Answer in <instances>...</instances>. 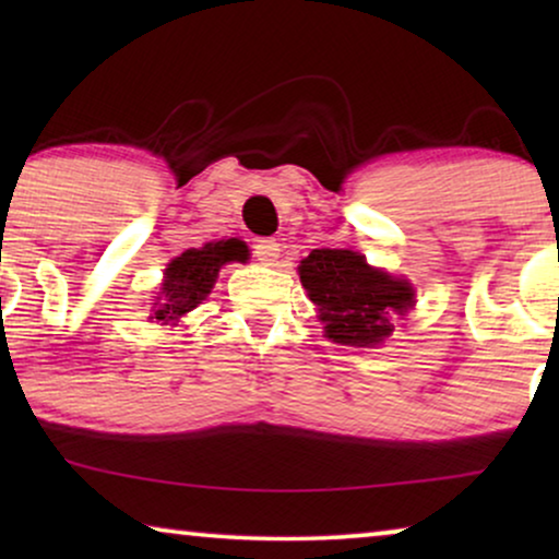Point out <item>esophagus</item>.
<instances>
[{"mask_svg":"<svg viewBox=\"0 0 559 559\" xmlns=\"http://www.w3.org/2000/svg\"><path fill=\"white\" fill-rule=\"evenodd\" d=\"M254 257L259 264L272 266L280 259V243L274 239H257L254 241Z\"/></svg>","mask_w":559,"mask_h":559,"instance_id":"34e87169","label":"esophagus"}]
</instances>
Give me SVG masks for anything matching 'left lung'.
I'll return each instance as SVG.
<instances>
[{"label":"left lung","mask_w":559,"mask_h":559,"mask_svg":"<svg viewBox=\"0 0 559 559\" xmlns=\"http://www.w3.org/2000/svg\"><path fill=\"white\" fill-rule=\"evenodd\" d=\"M297 272L325 335L341 346H379L394 333L396 320L415 308L409 282L366 264L358 251L312 249Z\"/></svg>","instance_id":"1"}]
</instances>
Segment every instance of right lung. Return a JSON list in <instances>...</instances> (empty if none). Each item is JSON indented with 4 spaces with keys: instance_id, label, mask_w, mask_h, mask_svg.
Listing matches in <instances>:
<instances>
[{
    "instance_id": "1",
    "label": "right lung",
    "mask_w": 559,
    "mask_h": 559,
    "mask_svg": "<svg viewBox=\"0 0 559 559\" xmlns=\"http://www.w3.org/2000/svg\"><path fill=\"white\" fill-rule=\"evenodd\" d=\"M249 249L239 239L211 241L201 249H188L175 257L165 270L163 287L152 302L150 320L175 325L186 312L195 310L211 295L221 266L228 262H247Z\"/></svg>"
}]
</instances>
